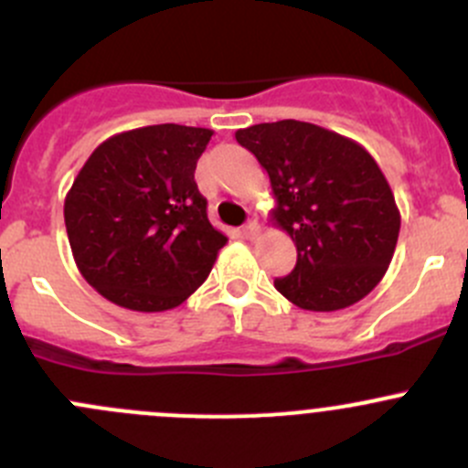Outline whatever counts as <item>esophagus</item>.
Listing matches in <instances>:
<instances>
[{
    "label": "esophagus",
    "instance_id": "esophagus-1",
    "mask_svg": "<svg viewBox=\"0 0 468 468\" xmlns=\"http://www.w3.org/2000/svg\"><path fill=\"white\" fill-rule=\"evenodd\" d=\"M256 233H258V224H256V221H247V224H244L242 229H239V235H242V238H249V239H251Z\"/></svg>",
    "mask_w": 468,
    "mask_h": 468
}]
</instances>
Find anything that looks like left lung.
Returning a JSON list of instances; mask_svg holds the SVG:
<instances>
[{
	"label": "left lung",
	"mask_w": 468,
	"mask_h": 468,
	"mask_svg": "<svg viewBox=\"0 0 468 468\" xmlns=\"http://www.w3.org/2000/svg\"><path fill=\"white\" fill-rule=\"evenodd\" d=\"M235 140L267 169L271 217L296 244V264L276 290L313 313L365 299L382 281L400 215L369 151L335 131L296 120L239 129Z\"/></svg>",
	"instance_id": "1"
}]
</instances>
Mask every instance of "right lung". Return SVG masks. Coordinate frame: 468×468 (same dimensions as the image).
<instances>
[{
	"instance_id": "obj_1",
	"label": "right lung",
	"mask_w": 468,
	"mask_h": 468,
	"mask_svg": "<svg viewBox=\"0 0 468 468\" xmlns=\"http://www.w3.org/2000/svg\"><path fill=\"white\" fill-rule=\"evenodd\" d=\"M210 129L155 124L112 135L65 197L79 271L122 308L163 313L210 273L226 235L207 221L195 181Z\"/></svg>"
}]
</instances>
